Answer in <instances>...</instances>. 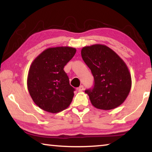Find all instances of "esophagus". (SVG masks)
<instances>
[{
  "mask_svg": "<svg viewBox=\"0 0 152 152\" xmlns=\"http://www.w3.org/2000/svg\"><path fill=\"white\" fill-rule=\"evenodd\" d=\"M84 89V86H82V85H81V86H79V88H78V91H83Z\"/></svg>",
  "mask_w": 152,
  "mask_h": 152,
  "instance_id": "esophagus-1",
  "label": "esophagus"
}]
</instances>
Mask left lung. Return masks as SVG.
<instances>
[{
  "label": "left lung",
  "mask_w": 152,
  "mask_h": 152,
  "mask_svg": "<svg viewBox=\"0 0 152 152\" xmlns=\"http://www.w3.org/2000/svg\"><path fill=\"white\" fill-rule=\"evenodd\" d=\"M81 55L94 76L93 88L85 91L92 104L102 110L120 106L132 88V76L125 61L102 44L85 46Z\"/></svg>",
  "instance_id": "1"
}]
</instances>
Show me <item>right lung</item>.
<instances>
[{
	"mask_svg": "<svg viewBox=\"0 0 152 152\" xmlns=\"http://www.w3.org/2000/svg\"><path fill=\"white\" fill-rule=\"evenodd\" d=\"M76 48H50L31 64L27 88L33 102L45 111L58 113L69 107L74 89L70 86L64 66L75 55Z\"/></svg>",
	"mask_w": 152,
	"mask_h": 152,
	"instance_id": "1",
	"label": "right lung"
}]
</instances>
